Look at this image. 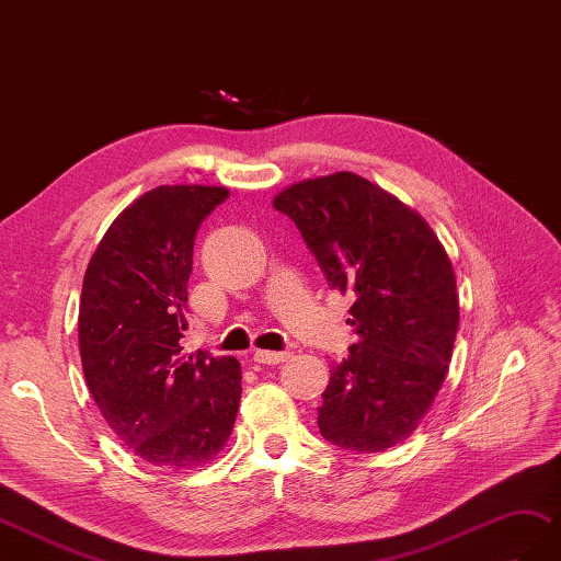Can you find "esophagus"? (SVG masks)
<instances>
[{"instance_id":"esophagus-1","label":"esophagus","mask_w":561,"mask_h":561,"mask_svg":"<svg viewBox=\"0 0 561 561\" xmlns=\"http://www.w3.org/2000/svg\"><path fill=\"white\" fill-rule=\"evenodd\" d=\"M289 358L286 351H265V348H255L253 351V360L255 363H265V366H277V363Z\"/></svg>"}]
</instances>
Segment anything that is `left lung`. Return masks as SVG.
I'll use <instances>...</instances> for the list:
<instances>
[{
	"instance_id": "obj_1",
	"label": "left lung",
	"mask_w": 561,
	"mask_h": 561,
	"mask_svg": "<svg viewBox=\"0 0 561 561\" xmlns=\"http://www.w3.org/2000/svg\"><path fill=\"white\" fill-rule=\"evenodd\" d=\"M332 289L358 342L330 370L320 435L375 454L407 439L435 401L459 330L457 279L427 221L351 172L301 181L275 198Z\"/></svg>"
}]
</instances>
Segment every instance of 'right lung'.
<instances>
[{"label":"right lung","instance_id":"add662e5","mask_svg":"<svg viewBox=\"0 0 561 561\" xmlns=\"http://www.w3.org/2000/svg\"><path fill=\"white\" fill-rule=\"evenodd\" d=\"M229 191L158 186L112 221L85 270L78 344L90 394L124 445L193 468L227 445L241 401L233 356H186V284L203 219Z\"/></svg>","mask_w":561,"mask_h":561}]
</instances>
